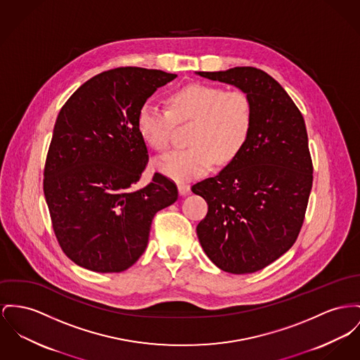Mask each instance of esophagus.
<instances>
[{"instance_id": "obj_1", "label": "esophagus", "mask_w": 360, "mask_h": 360, "mask_svg": "<svg viewBox=\"0 0 360 360\" xmlns=\"http://www.w3.org/2000/svg\"><path fill=\"white\" fill-rule=\"evenodd\" d=\"M177 188H179V193H180L181 196L187 195L188 191H190V186H188V184H186V183H180V184L177 186Z\"/></svg>"}]
</instances>
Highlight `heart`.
<instances>
[{"mask_svg":"<svg viewBox=\"0 0 360 360\" xmlns=\"http://www.w3.org/2000/svg\"><path fill=\"white\" fill-rule=\"evenodd\" d=\"M169 109L146 102L138 113V129L146 143L164 153L172 143L177 122H190L188 148L173 151L155 162V168L176 181L207 173L217 162L233 161L248 139L252 106L241 91L191 83L168 96Z\"/></svg>","mask_w":360,"mask_h":360,"instance_id":"obj_1","label":"heart"}]
</instances>
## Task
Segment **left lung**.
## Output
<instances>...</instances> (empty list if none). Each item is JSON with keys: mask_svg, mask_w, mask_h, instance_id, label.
I'll return each mask as SVG.
<instances>
[{"mask_svg": "<svg viewBox=\"0 0 360 360\" xmlns=\"http://www.w3.org/2000/svg\"><path fill=\"white\" fill-rule=\"evenodd\" d=\"M196 75L238 87L252 106L238 157L191 190L209 205L196 233L210 261L228 273H254L287 252L304 221L312 187L304 119L281 84L258 68Z\"/></svg>", "mask_w": 360, "mask_h": 360, "instance_id": "obj_1", "label": "left lung"}]
</instances>
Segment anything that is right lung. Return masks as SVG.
Wrapping results in <instances>:
<instances>
[{
    "label": "right lung",
    "instance_id": "obj_1",
    "mask_svg": "<svg viewBox=\"0 0 360 360\" xmlns=\"http://www.w3.org/2000/svg\"><path fill=\"white\" fill-rule=\"evenodd\" d=\"M177 75L136 67L99 73L61 108L49 147L44 192L65 255L96 273H120L143 254L153 218L177 200L161 173L136 188L148 162L138 129L147 98Z\"/></svg>",
    "mask_w": 360,
    "mask_h": 360
}]
</instances>
